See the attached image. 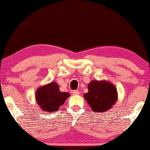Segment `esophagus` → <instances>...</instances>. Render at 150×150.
I'll return each instance as SVG.
<instances>
[{"instance_id": "esophagus-1", "label": "esophagus", "mask_w": 150, "mask_h": 150, "mask_svg": "<svg viewBox=\"0 0 150 150\" xmlns=\"http://www.w3.org/2000/svg\"><path fill=\"white\" fill-rule=\"evenodd\" d=\"M73 95H79V91H77V90H76V91H73Z\"/></svg>"}]
</instances>
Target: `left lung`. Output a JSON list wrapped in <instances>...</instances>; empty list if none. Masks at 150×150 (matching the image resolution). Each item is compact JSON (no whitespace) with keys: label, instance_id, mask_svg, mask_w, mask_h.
I'll return each mask as SVG.
<instances>
[{"label":"left lung","instance_id":"8db88e82","mask_svg":"<svg viewBox=\"0 0 150 150\" xmlns=\"http://www.w3.org/2000/svg\"><path fill=\"white\" fill-rule=\"evenodd\" d=\"M88 89L84 98L91 109L96 112H103L109 110L117 100L116 87L107 81H91L88 85Z\"/></svg>","mask_w":150,"mask_h":150}]
</instances>
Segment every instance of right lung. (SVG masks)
I'll return each instance as SVG.
<instances>
[{
	"mask_svg": "<svg viewBox=\"0 0 150 150\" xmlns=\"http://www.w3.org/2000/svg\"><path fill=\"white\" fill-rule=\"evenodd\" d=\"M35 95V99L39 106L44 110L50 112L57 111L69 97V94L61 92L57 83L52 82L39 88Z\"/></svg>",
	"mask_w": 150,
	"mask_h": 150,
	"instance_id": "right-lung-1",
	"label": "right lung"
}]
</instances>
